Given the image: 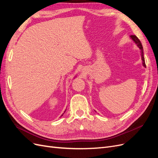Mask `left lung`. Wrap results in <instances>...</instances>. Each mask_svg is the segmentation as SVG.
<instances>
[{
  "label": "left lung",
  "instance_id": "1",
  "mask_svg": "<svg viewBox=\"0 0 158 158\" xmlns=\"http://www.w3.org/2000/svg\"><path fill=\"white\" fill-rule=\"evenodd\" d=\"M130 37L132 39V40L135 43V44H136V45L138 47V48H139L140 49V54H141V57H142V65L144 67H146V64H145V60H144V52H143V51H144V49H143V47H142V45L141 44L140 41L139 40V39L136 36V35H131Z\"/></svg>",
  "mask_w": 158,
  "mask_h": 158
}]
</instances>
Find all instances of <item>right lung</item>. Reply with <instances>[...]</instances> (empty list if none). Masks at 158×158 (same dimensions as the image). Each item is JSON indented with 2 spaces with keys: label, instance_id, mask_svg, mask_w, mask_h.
Returning <instances> with one entry per match:
<instances>
[{
  "label": "right lung",
  "instance_id": "obj_1",
  "mask_svg": "<svg viewBox=\"0 0 158 158\" xmlns=\"http://www.w3.org/2000/svg\"><path fill=\"white\" fill-rule=\"evenodd\" d=\"M65 111H66V110H65V111H64V113H65ZM64 113H63V114H64ZM63 114H62V115H61V116H63Z\"/></svg>",
  "mask_w": 158,
  "mask_h": 158
}]
</instances>
